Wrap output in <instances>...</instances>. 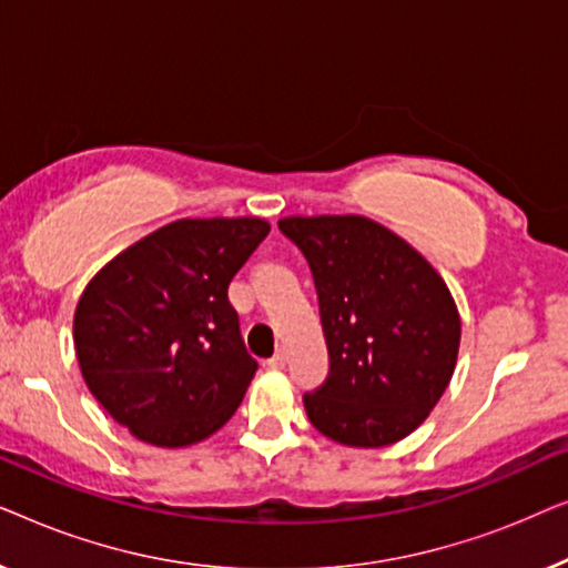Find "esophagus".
<instances>
[{
	"label": "esophagus",
	"instance_id": "34e87169",
	"mask_svg": "<svg viewBox=\"0 0 568 568\" xmlns=\"http://www.w3.org/2000/svg\"><path fill=\"white\" fill-rule=\"evenodd\" d=\"M284 364H286V354H284V352H276V354L271 356V359L266 362V367H268V369H284Z\"/></svg>",
	"mask_w": 568,
	"mask_h": 568
}]
</instances>
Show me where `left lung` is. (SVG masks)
<instances>
[{"label":"left lung","instance_id":"left-lung-1","mask_svg":"<svg viewBox=\"0 0 568 568\" xmlns=\"http://www.w3.org/2000/svg\"><path fill=\"white\" fill-rule=\"evenodd\" d=\"M278 230L313 271L331 356L328 379L302 398L310 424L346 447L395 445L453 379L460 313L445 278L367 216H284Z\"/></svg>","mask_w":568,"mask_h":568}]
</instances>
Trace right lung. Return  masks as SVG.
Returning a JSON list of instances; mask_svg holds the SVG:
<instances>
[{
    "mask_svg": "<svg viewBox=\"0 0 568 568\" xmlns=\"http://www.w3.org/2000/svg\"><path fill=\"white\" fill-rule=\"evenodd\" d=\"M268 230L261 216L170 222L84 286L77 362L95 400L136 439L189 447L237 410L258 364L227 286Z\"/></svg>",
    "mask_w": 568,
    "mask_h": 568,
    "instance_id": "add662e5",
    "label": "right lung"
}]
</instances>
